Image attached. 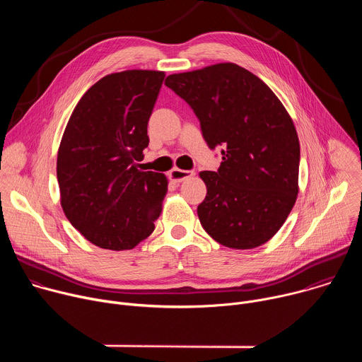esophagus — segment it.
Returning a JSON list of instances; mask_svg holds the SVG:
<instances>
[{"label":"esophagus","instance_id":"34e87169","mask_svg":"<svg viewBox=\"0 0 362 362\" xmlns=\"http://www.w3.org/2000/svg\"><path fill=\"white\" fill-rule=\"evenodd\" d=\"M193 175H194V173H193L192 170H182V169L175 168V169H172V172H170V179L175 180V182H183V180L192 177Z\"/></svg>","mask_w":362,"mask_h":362}]
</instances>
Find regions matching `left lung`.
I'll list each match as a JSON object with an SVG mask.
<instances>
[{
  "instance_id": "obj_1",
  "label": "left lung",
  "mask_w": 362,
  "mask_h": 362,
  "mask_svg": "<svg viewBox=\"0 0 362 362\" xmlns=\"http://www.w3.org/2000/svg\"><path fill=\"white\" fill-rule=\"evenodd\" d=\"M165 84L187 103L206 143L222 154L216 172H200L208 187L197 206L203 229L232 249L268 242L298 194L299 140L282 103L233 63L172 74Z\"/></svg>"
}]
</instances>
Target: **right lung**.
Instances as JSON below:
<instances>
[{"mask_svg": "<svg viewBox=\"0 0 362 362\" xmlns=\"http://www.w3.org/2000/svg\"><path fill=\"white\" fill-rule=\"evenodd\" d=\"M163 71L127 70L91 86L64 130L57 180L71 225L103 249H133L154 230L168 177L140 172Z\"/></svg>", "mask_w": 362, "mask_h": 362, "instance_id": "right-lung-1", "label": "right lung"}]
</instances>
